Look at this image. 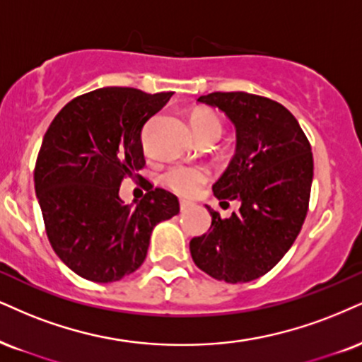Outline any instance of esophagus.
I'll use <instances>...</instances> for the list:
<instances>
[{"instance_id": "34e87169", "label": "esophagus", "mask_w": 362, "mask_h": 362, "mask_svg": "<svg viewBox=\"0 0 362 362\" xmlns=\"http://www.w3.org/2000/svg\"><path fill=\"white\" fill-rule=\"evenodd\" d=\"M193 206H194V203L186 202V199H181V202H180V209H181V213L188 211V209H191Z\"/></svg>"}]
</instances>
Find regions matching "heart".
Returning a JSON list of instances; mask_svg holds the SVG:
<instances>
[{
  "instance_id": "obj_1",
  "label": "heart",
  "mask_w": 362,
  "mask_h": 362,
  "mask_svg": "<svg viewBox=\"0 0 362 362\" xmlns=\"http://www.w3.org/2000/svg\"><path fill=\"white\" fill-rule=\"evenodd\" d=\"M191 124L196 136L203 134H215L220 136L221 122L216 114L211 110L198 109L191 115ZM209 180V171L203 166H193V164H174L163 174V185L181 196H194L203 189Z\"/></svg>"
}]
</instances>
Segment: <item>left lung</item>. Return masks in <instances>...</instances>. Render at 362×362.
I'll list each match as a JSON object with an SVG mask.
<instances>
[{"label": "left lung", "instance_id": "left-lung-1", "mask_svg": "<svg viewBox=\"0 0 362 362\" xmlns=\"http://www.w3.org/2000/svg\"><path fill=\"white\" fill-rule=\"evenodd\" d=\"M198 102L220 109L236 129L235 156L213 193L240 209L221 218L206 206L211 226L191 240V257L213 279L250 282L274 269L300 233L314 176L310 144L297 119L267 97L213 92Z\"/></svg>", "mask_w": 362, "mask_h": 362}]
</instances>
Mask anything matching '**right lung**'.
<instances>
[{"mask_svg":"<svg viewBox=\"0 0 362 362\" xmlns=\"http://www.w3.org/2000/svg\"><path fill=\"white\" fill-rule=\"evenodd\" d=\"M171 95L97 88L70 100L45 134L35 193L52 248L83 279L117 282L136 272L154 226L180 213L176 196L151 182L136 206L119 196L146 164L142 127Z\"/></svg>","mask_w":362,"mask_h":362,"instance_id":"right-lung-1","label":"right lung"}]
</instances>
